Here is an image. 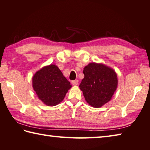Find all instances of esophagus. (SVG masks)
<instances>
[{"instance_id": "1", "label": "esophagus", "mask_w": 150, "mask_h": 150, "mask_svg": "<svg viewBox=\"0 0 150 150\" xmlns=\"http://www.w3.org/2000/svg\"><path fill=\"white\" fill-rule=\"evenodd\" d=\"M78 83H79V81L77 79L73 80V81H71V83H72V84H73V85H77Z\"/></svg>"}]
</instances>
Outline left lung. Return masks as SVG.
I'll use <instances>...</instances> for the list:
<instances>
[{
    "instance_id": "obj_1",
    "label": "left lung",
    "mask_w": 150,
    "mask_h": 150,
    "mask_svg": "<svg viewBox=\"0 0 150 150\" xmlns=\"http://www.w3.org/2000/svg\"><path fill=\"white\" fill-rule=\"evenodd\" d=\"M83 73L84 77L79 87L84 98L92 107H102L110 101L116 91V73L105 65L91 63L84 68Z\"/></svg>"
}]
</instances>
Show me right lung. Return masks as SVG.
Segmentation results:
<instances>
[{"label": "right lung", "instance_id": "right-lung-1", "mask_svg": "<svg viewBox=\"0 0 150 150\" xmlns=\"http://www.w3.org/2000/svg\"><path fill=\"white\" fill-rule=\"evenodd\" d=\"M33 87L38 98L49 106L60 103L71 85L55 65L42 67L33 77Z\"/></svg>", "mask_w": 150, "mask_h": 150}]
</instances>
